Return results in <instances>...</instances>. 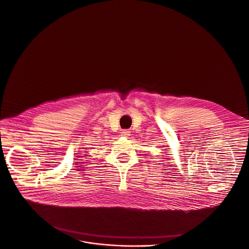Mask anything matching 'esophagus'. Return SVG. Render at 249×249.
Instances as JSON below:
<instances>
[{
    "label": "esophagus",
    "instance_id": "1",
    "mask_svg": "<svg viewBox=\"0 0 249 249\" xmlns=\"http://www.w3.org/2000/svg\"><path fill=\"white\" fill-rule=\"evenodd\" d=\"M121 133H122V136H124V137H128L130 135V131L127 129H124Z\"/></svg>",
    "mask_w": 249,
    "mask_h": 249
}]
</instances>
